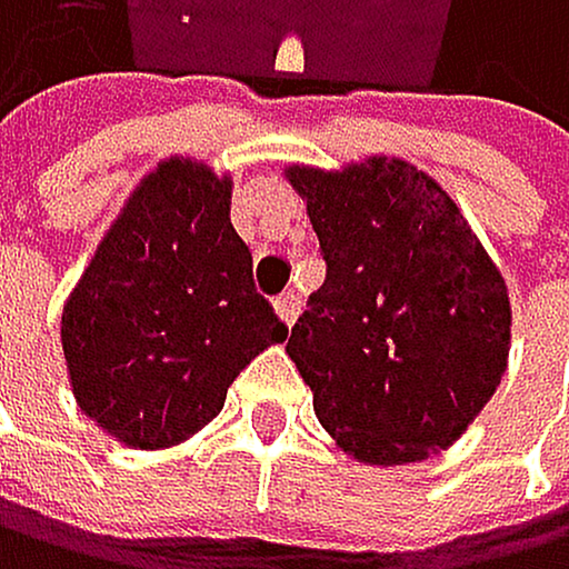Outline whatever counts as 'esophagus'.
<instances>
[{
    "mask_svg": "<svg viewBox=\"0 0 569 569\" xmlns=\"http://www.w3.org/2000/svg\"><path fill=\"white\" fill-rule=\"evenodd\" d=\"M276 315L287 321V325H293L297 315H300V297L297 293H279L276 297Z\"/></svg>",
    "mask_w": 569,
    "mask_h": 569,
    "instance_id": "34e87169",
    "label": "esophagus"
}]
</instances>
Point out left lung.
Masks as SVG:
<instances>
[{"instance_id":"1","label":"left lung","mask_w":569,"mask_h":569,"mask_svg":"<svg viewBox=\"0 0 569 569\" xmlns=\"http://www.w3.org/2000/svg\"><path fill=\"white\" fill-rule=\"evenodd\" d=\"M325 282L287 353L342 451L402 465L451 448L507 370V287L451 196L406 160L290 167Z\"/></svg>"}]
</instances>
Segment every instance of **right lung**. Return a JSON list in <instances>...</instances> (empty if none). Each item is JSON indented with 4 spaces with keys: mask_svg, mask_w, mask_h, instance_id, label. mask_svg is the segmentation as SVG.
I'll return each instance as SVG.
<instances>
[{
    "mask_svg": "<svg viewBox=\"0 0 569 569\" xmlns=\"http://www.w3.org/2000/svg\"><path fill=\"white\" fill-rule=\"evenodd\" d=\"M287 332L254 290L230 181L181 157L132 191L62 311L79 409L142 451L199 433L237 373Z\"/></svg>",
    "mask_w": 569,
    "mask_h": 569,
    "instance_id": "1",
    "label": "right lung"
}]
</instances>
